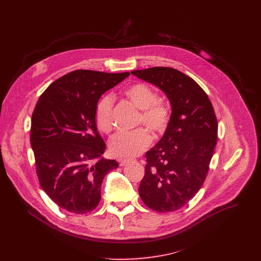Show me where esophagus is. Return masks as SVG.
I'll list each match as a JSON object with an SVG mask.
<instances>
[{
  "label": "esophagus",
  "mask_w": 261,
  "mask_h": 261,
  "mask_svg": "<svg viewBox=\"0 0 261 261\" xmlns=\"http://www.w3.org/2000/svg\"><path fill=\"white\" fill-rule=\"evenodd\" d=\"M133 161H134V160H132V159H123V160H120V161H119V166L123 167V166H125V165L132 163Z\"/></svg>",
  "instance_id": "obj_1"
}]
</instances>
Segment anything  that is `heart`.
I'll return each instance as SVG.
<instances>
[{
	"label": "heart",
	"mask_w": 261,
	"mask_h": 261,
	"mask_svg": "<svg viewBox=\"0 0 261 261\" xmlns=\"http://www.w3.org/2000/svg\"><path fill=\"white\" fill-rule=\"evenodd\" d=\"M123 95L141 112L138 123L146 124L155 135L163 134L171 119L169 106L158 99L156 91L143 82L134 83L123 89ZM113 99L111 95L100 98L95 110V123L102 133H110L112 128ZM151 135L146 127H139L132 132H122L114 135L110 143V149L115 156H134L147 149L151 143Z\"/></svg>",
	"instance_id": "1"
}]
</instances>
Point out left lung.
I'll return each instance as SVG.
<instances>
[{"label":"left lung","instance_id":"8db88e82","mask_svg":"<svg viewBox=\"0 0 261 261\" xmlns=\"http://www.w3.org/2000/svg\"><path fill=\"white\" fill-rule=\"evenodd\" d=\"M169 98L172 114L165 135L146 152L139 193L151 210L167 213L184 207L203 185L217 143L213 106L191 77L171 67L134 70Z\"/></svg>","mask_w":261,"mask_h":261}]
</instances>
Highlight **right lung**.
<instances>
[{
    "instance_id": "right-lung-1",
    "label": "right lung",
    "mask_w": 261,
    "mask_h": 261,
    "mask_svg": "<svg viewBox=\"0 0 261 261\" xmlns=\"http://www.w3.org/2000/svg\"><path fill=\"white\" fill-rule=\"evenodd\" d=\"M128 75L75 70L51 83L36 103L30 142L38 180L64 210H94L106 175L118 167L116 161L101 158L106 144L94 116L100 96Z\"/></svg>"
}]
</instances>
